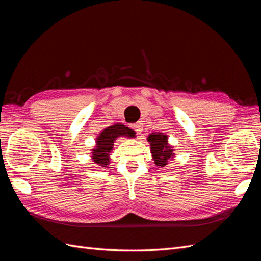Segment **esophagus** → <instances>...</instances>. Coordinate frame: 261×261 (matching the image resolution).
I'll use <instances>...</instances> for the list:
<instances>
[{"label":"esophagus","instance_id":"esophagus-1","mask_svg":"<svg viewBox=\"0 0 261 261\" xmlns=\"http://www.w3.org/2000/svg\"><path fill=\"white\" fill-rule=\"evenodd\" d=\"M133 129L135 130L137 134H140L141 130H143V125H141V123H136L133 125Z\"/></svg>","mask_w":261,"mask_h":261}]
</instances>
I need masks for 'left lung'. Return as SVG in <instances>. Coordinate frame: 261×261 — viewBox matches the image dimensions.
<instances>
[{
  "label": "left lung",
  "instance_id": "8db88e82",
  "mask_svg": "<svg viewBox=\"0 0 261 261\" xmlns=\"http://www.w3.org/2000/svg\"><path fill=\"white\" fill-rule=\"evenodd\" d=\"M150 143V151L156 167L164 168L174 156V149L168 143V136L163 133H152L147 138Z\"/></svg>",
  "mask_w": 261,
  "mask_h": 261
}]
</instances>
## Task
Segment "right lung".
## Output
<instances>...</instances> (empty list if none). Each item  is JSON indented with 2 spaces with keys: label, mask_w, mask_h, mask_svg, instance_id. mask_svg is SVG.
<instances>
[{
  "label": "right lung",
  "mask_w": 261,
  "mask_h": 261,
  "mask_svg": "<svg viewBox=\"0 0 261 261\" xmlns=\"http://www.w3.org/2000/svg\"><path fill=\"white\" fill-rule=\"evenodd\" d=\"M133 132L123 124H114L112 126H109V127L102 130L97 137V145L94 149H92L91 152L93 162L99 164L100 167L108 168V164L110 162V153L113 150L115 139L120 136L133 137Z\"/></svg>",
  "instance_id": "1"
}]
</instances>
